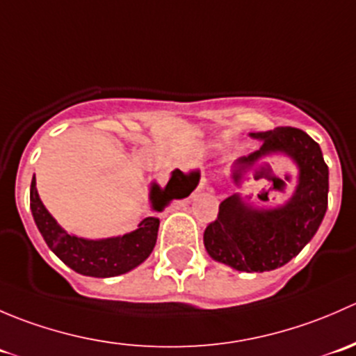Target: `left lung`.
Segmentation results:
<instances>
[{
  "label": "left lung",
  "mask_w": 356,
  "mask_h": 356,
  "mask_svg": "<svg viewBox=\"0 0 356 356\" xmlns=\"http://www.w3.org/2000/svg\"><path fill=\"white\" fill-rule=\"evenodd\" d=\"M251 136L261 139V146L239 158L234 181L239 182L241 170L254 161L281 152L300 167L296 191L274 210L248 207L238 195L224 200L217 218L204 229L203 241L208 254L220 264L243 272H265L288 264L315 236L327 210L329 168L321 146L301 129L275 127Z\"/></svg>",
  "instance_id": "left-lung-1"
}]
</instances>
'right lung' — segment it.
I'll use <instances>...</instances> for the list:
<instances>
[{
    "label": "right lung",
    "instance_id": "1",
    "mask_svg": "<svg viewBox=\"0 0 356 356\" xmlns=\"http://www.w3.org/2000/svg\"><path fill=\"white\" fill-rule=\"evenodd\" d=\"M196 182H198V174L184 175L181 170L172 172L167 188L161 189L160 186L153 184V208L160 211L170 200L186 198L191 195ZM31 210L35 225L49 250L72 270L82 275L115 277V275L125 274L143 264L156 245L158 225H160L158 217H146L134 232H129L120 238L89 241V239L68 234L56 224L55 218L49 215L42 201L39 200L34 177L31 182Z\"/></svg>",
    "mask_w": 356,
    "mask_h": 356
}]
</instances>
